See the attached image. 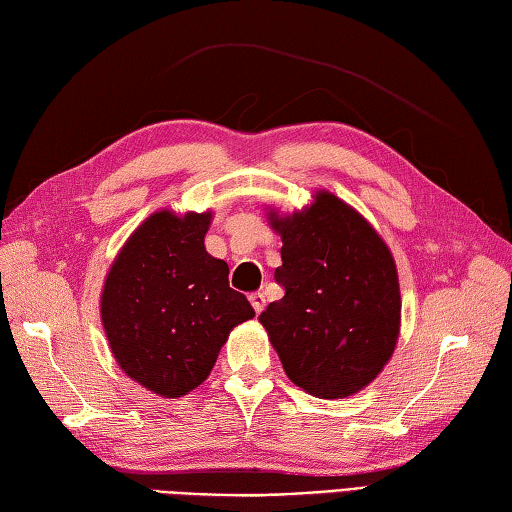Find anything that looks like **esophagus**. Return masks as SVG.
Masks as SVG:
<instances>
[{
  "instance_id": "esophagus-1",
  "label": "esophagus",
  "mask_w": 512,
  "mask_h": 512,
  "mask_svg": "<svg viewBox=\"0 0 512 512\" xmlns=\"http://www.w3.org/2000/svg\"><path fill=\"white\" fill-rule=\"evenodd\" d=\"M248 301H250V306H253V310L259 314L264 310V306H266V297H264V292H253V295L248 297Z\"/></svg>"
}]
</instances>
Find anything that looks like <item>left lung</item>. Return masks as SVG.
<instances>
[{
  "instance_id": "left-lung-1",
  "label": "left lung",
  "mask_w": 512,
  "mask_h": 512,
  "mask_svg": "<svg viewBox=\"0 0 512 512\" xmlns=\"http://www.w3.org/2000/svg\"><path fill=\"white\" fill-rule=\"evenodd\" d=\"M270 224L281 235L284 297L259 314L288 378L317 398L372 383L400 328L394 257L352 206L321 191L310 209Z\"/></svg>"
}]
</instances>
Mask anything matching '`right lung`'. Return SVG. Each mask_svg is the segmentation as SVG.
Instances as JSON below:
<instances>
[{"label":"right lung","mask_w":512,"mask_h":512,"mask_svg":"<svg viewBox=\"0 0 512 512\" xmlns=\"http://www.w3.org/2000/svg\"><path fill=\"white\" fill-rule=\"evenodd\" d=\"M211 213L158 211L127 239L105 279L103 328L129 378L165 398L204 383L235 325L255 317L204 248Z\"/></svg>","instance_id":"obj_1"}]
</instances>
